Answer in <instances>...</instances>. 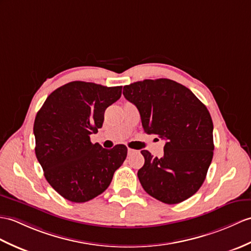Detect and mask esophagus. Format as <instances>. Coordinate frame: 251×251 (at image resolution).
I'll use <instances>...</instances> for the list:
<instances>
[{"instance_id": "1", "label": "esophagus", "mask_w": 251, "mask_h": 251, "mask_svg": "<svg viewBox=\"0 0 251 251\" xmlns=\"http://www.w3.org/2000/svg\"><path fill=\"white\" fill-rule=\"evenodd\" d=\"M135 153H137V151L132 150V149H128V154H129V155H131V154H135Z\"/></svg>"}]
</instances>
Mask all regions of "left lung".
<instances>
[{
	"instance_id": "8db88e82",
	"label": "left lung",
	"mask_w": 251,
	"mask_h": 251,
	"mask_svg": "<svg viewBox=\"0 0 251 251\" xmlns=\"http://www.w3.org/2000/svg\"><path fill=\"white\" fill-rule=\"evenodd\" d=\"M123 95L139 110L148 135L166 140L164 156L143 150L138 171L143 189L167 204L188 199L204 182L214 154L213 121L207 108L187 87L170 79L125 85Z\"/></svg>"
}]
</instances>
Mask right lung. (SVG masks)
<instances>
[{
    "label": "right lung",
    "mask_w": 251,
    "mask_h": 251,
    "mask_svg": "<svg viewBox=\"0 0 251 251\" xmlns=\"http://www.w3.org/2000/svg\"><path fill=\"white\" fill-rule=\"evenodd\" d=\"M121 95L122 86L73 81L52 92L37 112L35 154L46 179L66 200L82 203L102 194L126 159L124 144L107 150L90 139Z\"/></svg>",
    "instance_id": "add662e5"
}]
</instances>
